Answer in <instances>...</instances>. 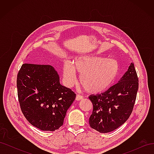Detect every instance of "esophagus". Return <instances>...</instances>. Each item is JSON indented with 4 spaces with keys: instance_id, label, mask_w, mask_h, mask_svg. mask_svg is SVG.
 Returning a JSON list of instances; mask_svg holds the SVG:
<instances>
[{
    "instance_id": "34e87169",
    "label": "esophagus",
    "mask_w": 154,
    "mask_h": 154,
    "mask_svg": "<svg viewBox=\"0 0 154 154\" xmlns=\"http://www.w3.org/2000/svg\"><path fill=\"white\" fill-rule=\"evenodd\" d=\"M83 96H82V95H80V94H77L76 95V100H77V101H80V100H82L83 99Z\"/></svg>"
}]
</instances>
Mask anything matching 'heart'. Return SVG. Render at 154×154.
<instances>
[{
  "mask_svg": "<svg viewBox=\"0 0 154 154\" xmlns=\"http://www.w3.org/2000/svg\"><path fill=\"white\" fill-rule=\"evenodd\" d=\"M76 72L80 76V83L93 94L105 92L112 86L119 72L118 62L114 59L80 56L71 64L66 62L63 67V75L68 86L76 82Z\"/></svg>",
  "mask_w": 154,
  "mask_h": 154,
  "instance_id": "1",
  "label": "heart"
}]
</instances>
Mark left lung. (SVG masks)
<instances>
[{"mask_svg": "<svg viewBox=\"0 0 154 154\" xmlns=\"http://www.w3.org/2000/svg\"><path fill=\"white\" fill-rule=\"evenodd\" d=\"M138 87V77L132 63L118 83L104 93L89 96L93 105L90 127L100 133H107L122 125L132 112Z\"/></svg>", "mask_w": 154, "mask_h": 154, "instance_id": "obj_1", "label": "left lung"}]
</instances>
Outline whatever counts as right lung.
Returning <instances> with one entry per match:
<instances>
[{"label": "right lung", "mask_w": 154, "mask_h": 154, "mask_svg": "<svg viewBox=\"0 0 154 154\" xmlns=\"http://www.w3.org/2000/svg\"><path fill=\"white\" fill-rule=\"evenodd\" d=\"M17 86L22 114L32 125L44 131L62 127L76 94L60 84L53 67L24 63L17 74Z\"/></svg>", "instance_id": "right-lung-1"}]
</instances>
